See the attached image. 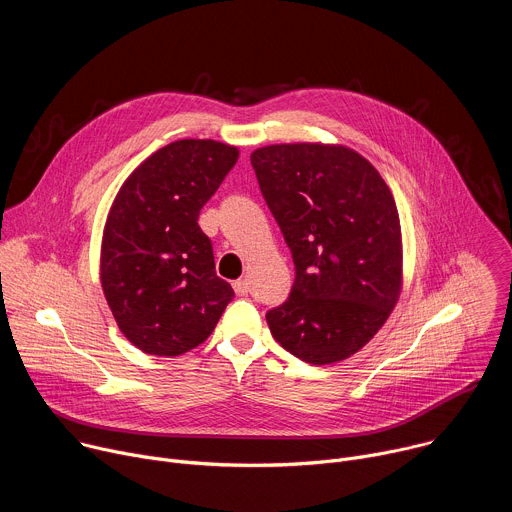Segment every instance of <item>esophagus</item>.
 Instances as JSON below:
<instances>
[{"label":"esophagus","mask_w":512,"mask_h":512,"mask_svg":"<svg viewBox=\"0 0 512 512\" xmlns=\"http://www.w3.org/2000/svg\"><path fill=\"white\" fill-rule=\"evenodd\" d=\"M233 289H235L237 296H247V294H249V283H247V279H237V281L233 283Z\"/></svg>","instance_id":"34e87169"}]
</instances>
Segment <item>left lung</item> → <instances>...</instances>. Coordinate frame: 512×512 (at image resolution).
Listing matches in <instances>:
<instances>
[{"mask_svg":"<svg viewBox=\"0 0 512 512\" xmlns=\"http://www.w3.org/2000/svg\"><path fill=\"white\" fill-rule=\"evenodd\" d=\"M251 164L296 265L289 298L265 316L269 330L304 362H340L381 330L399 302L395 198L367 158L338 143L265 145Z\"/></svg>","mask_w":512,"mask_h":512,"instance_id":"1","label":"left lung"}]
</instances>
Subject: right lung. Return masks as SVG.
Segmentation results:
<instances>
[{"mask_svg":"<svg viewBox=\"0 0 512 512\" xmlns=\"http://www.w3.org/2000/svg\"><path fill=\"white\" fill-rule=\"evenodd\" d=\"M237 160L229 143L172 141L129 174L111 204L101 287L119 330L145 354L196 348L235 296L214 271L198 214Z\"/></svg>","mask_w":512,"mask_h":512,"instance_id":"1","label":"right lung"}]
</instances>
